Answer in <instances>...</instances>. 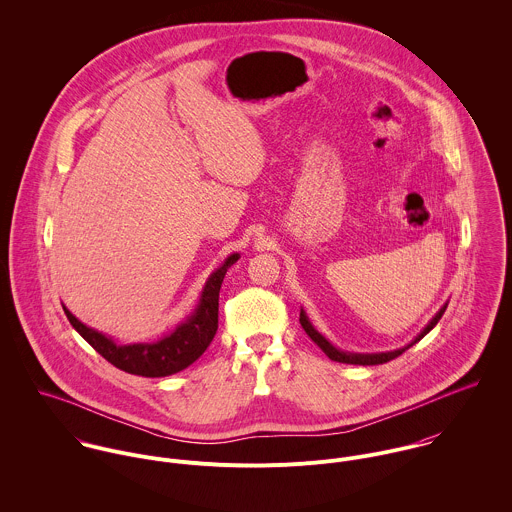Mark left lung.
I'll return each instance as SVG.
<instances>
[{
	"label": "left lung",
	"mask_w": 512,
	"mask_h": 512,
	"mask_svg": "<svg viewBox=\"0 0 512 512\" xmlns=\"http://www.w3.org/2000/svg\"><path fill=\"white\" fill-rule=\"evenodd\" d=\"M445 307H447V303L439 309L438 313L432 317V321L424 327V331H422L410 345H406V347H402V349H396V351H388V353H345V351H339L337 347H333V345L311 325V321L307 319V315H305L303 309H301V313H299V323H301V327L305 329V333L311 337V341H313L331 361L345 363V365H382V363H388V361L400 357L404 351H408L412 345H416L420 339H424V337L438 325V321L441 319Z\"/></svg>",
	"instance_id": "left-lung-1"
}]
</instances>
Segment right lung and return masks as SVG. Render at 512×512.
I'll list each match as a JSON object with an SVG mask.
<instances>
[{
    "instance_id": "right-lung-1",
    "label": "right lung",
    "mask_w": 512,
    "mask_h": 512,
    "mask_svg": "<svg viewBox=\"0 0 512 512\" xmlns=\"http://www.w3.org/2000/svg\"><path fill=\"white\" fill-rule=\"evenodd\" d=\"M238 254H230L224 264L217 268L211 278L207 280L199 305L195 307L193 315L187 317L177 329L155 341V343H132V345H118L114 339L86 327L80 323L73 313L63 305L67 319L71 321L80 337L100 353L108 363L138 376L159 378L175 374L189 365H193L211 345L217 329H219V292L224 280L226 270L238 260Z\"/></svg>"
}]
</instances>
